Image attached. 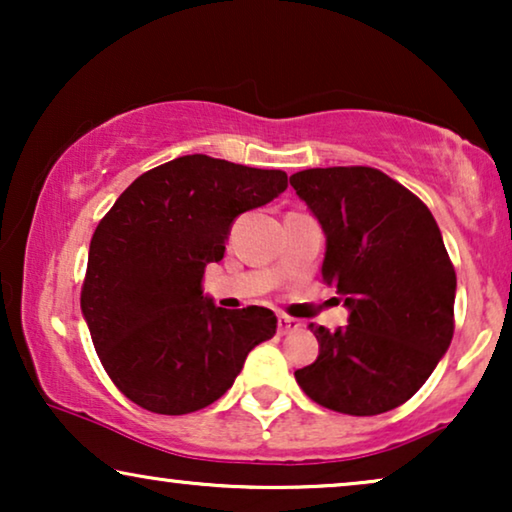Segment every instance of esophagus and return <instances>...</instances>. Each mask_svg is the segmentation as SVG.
Segmentation results:
<instances>
[{
	"label": "esophagus",
	"mask_w": 512,
	"mask_h": 512,
	"mask_svg": "<svg viewBox=\"0 0 512 512\" xmlns=\"http://www.w3.org/2000/svg\"><path fill=\"white\" fill-rule=\"evenodd\" d=\"M277 331H279V335H286V333H293V331H298L300 328V321L298 319H293V317H289V314H279L277 317Z\"/></svg>",
	"instance_id": "esophagus-1"
}]
</instances>
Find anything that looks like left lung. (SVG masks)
Masks as SVG:
<instances>
[{"instance_id":"left-lung-1","label":"left lung","mask_w":512,"mask_h":512,"mask_svg":"<svg viewBox=\"0 0 512 512\" xmlns=\"http://www.w3.org/2000/svg\"><path fill=\"white\" fill-rule=\"evenodd\" d=\"M326 235L321 275L349 324H310L319 356L296 370L314 403L370 417L429 380L454 333L457 275L429 207L375 167H314L291 177Z\"/></svg>"}]
</instances>
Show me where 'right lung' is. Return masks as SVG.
<instances>
[{"instance_id":"obj_1","label":"right lung","mask_w":512,"mask_h":512,"mask_svg":"<svg viewBox=\"0 0 512 512\" xmlns=\"http://www.w3.org/2000/svg\"><path fill=\"white\" fill-rule=\"evenodd\" d=\"M286 186L282 170L193 153L137 177L97 223L81 312L111 382L139 408H207L233 387L251 349L275 335V312L216 307L202 296V277L223 258L237 216Z\"/></svg>"}]
</instances>
